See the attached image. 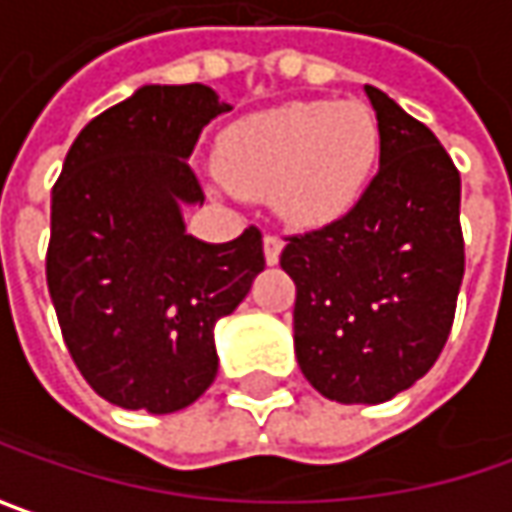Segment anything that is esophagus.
Here are the masks:
<instances>
[{"instance_id":"esophagus-1","label":"esophagus","mask_w":512,"mask_h":512,"mask_svg":"<svg viewBox=\"0 0 512 512\" xmlns=\"http://www.w3.org/2000/svg\"><path fill=\"white\" fill-rule=\"evenodd\" d=\"M280 249H283V240L275 234H263V257L269 266H275L280 260Z\"/></svg>"}]
</instances>
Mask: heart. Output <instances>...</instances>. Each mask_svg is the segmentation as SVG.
Returning a JSON list of instances; mask_svg holds the SVG:
<instances>
[{
    "mask_svg": "<svg viewBox=\"0 0 512 512\" xmlns=\"http://www.w3.org/2000/svg\"><path fill=\"white\" fill-rule=\"evenodd\" d=\"M381 128L364 102H286L223 131L217 174L237 194H269L298 226L341 217L367 189Z\"/></svg>",
    "mask_w": 512,
    "mask_h": 512,
    "instance_id": "1",
    "label": "heart"
}]
</instances>
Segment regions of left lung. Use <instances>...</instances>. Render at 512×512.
<instances>
[{
    "instance_id": "obj_1",
    "label": "left lung",
    "mask_w": 512,
    "mask_h": 512,
    "mask_svg": "<svg viewBox=\"0 0 512 512\" xmlns=\"http://www.w3.org/2000/svg\"><path fill=\"white\" fill-rule=\"evenodd\" d=\"M381 128L378 174L323 229L286 237L295 355L341 404H381L438 361L464 278L461 177L433 131L367 85Z\"/></svg>"
}]
</instances>
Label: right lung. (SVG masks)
<instances>
[{
  "mask_svg": "<svg viewBox=\"0 0 512 512\" xmlns=\"http://www.w3.org/2000/svg\"><path fill=\"white\" fill-rule=\"evenodd\" d=\"M232 111L209 85H143L79 131L51 191L48 292L65 346L105 401L154 415L217 375L214 323L263 272V237L186 234L206 194L189 166L203 125Z\"/></svg>",
  "mask_w": 512,
  "mask_h": 512,
  "instance_id": "right-lung-1",
  "label": "right lung"
}]
</instances>
